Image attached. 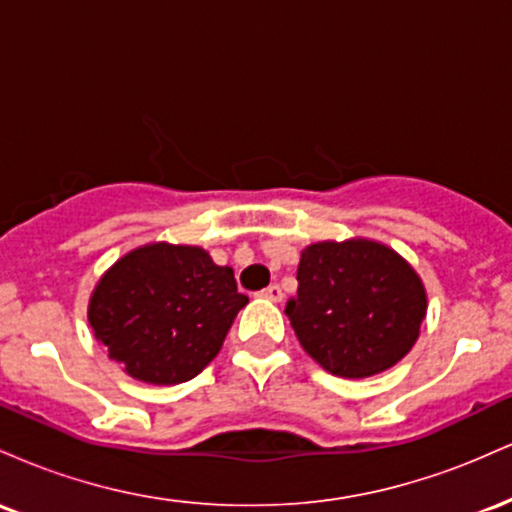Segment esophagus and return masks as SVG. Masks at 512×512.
<instances>
[{"label": "esophagus", "mask_w": 512, "mask_h": 512, "mask_svg": "<svg viewBox=\"0 0 512 512\" xmlns=\"http://www.w3.org/2000/svg\"><path fill=\"white\" fill-rule=\"evenodd\" d=\"M260 296H262V298H267V301L279 303L281 298H284V291H281L279 286H276V284H272V286H267V289H262V291H260Z\"/></svg>", "instance_id": "1"}]
</instances>
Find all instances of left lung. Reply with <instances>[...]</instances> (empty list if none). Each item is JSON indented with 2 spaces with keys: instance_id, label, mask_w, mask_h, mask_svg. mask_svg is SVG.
I'll list each match as a JSON object with an SVG mask.
<instances>
[{
  "instance_id": "left-lung-1",
  "label": "left lung",
  "mask_w": 512,
  "mask_h": 512,
  "mask_svg": "<svg viewBox=\"0 0 512 512\" xmlns=\"http://www.w3.org/2000/svg\"><path fill=\"white\" fill-rule=\"evenodd\" d=\"M298 296L286 303L308 356L339 378L392 368L419 339L426 289L411 264L383 243L351 238L301 252Z\"/></svg>"
}]
</instances>
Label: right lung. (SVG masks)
<instances>
[{"label": "right lung", "mask_w": 512, "mask_h": 512, "mask_svg": "<svg viewBox=\"0 0 512 512\" xmlns=\"http://www.w3.org/2000/svg\"><path fill=\"white\" fill-rule=\"evenodd\" d=\"M248 296L195 245L149 243L101 276L88 325L108 358L149 385L187 383L214 361Z\"/></svg>", "instance_id": "1"}]
</instances>
